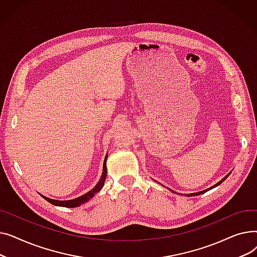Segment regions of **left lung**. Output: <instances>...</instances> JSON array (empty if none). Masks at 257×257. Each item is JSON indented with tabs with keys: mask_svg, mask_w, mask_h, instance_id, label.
Here are the masks:
<instances>
[{
	"mask_svg": "<svg viewBox=\"0 0 257 257\" xmlns=\"http://www.w3.org/2000/svg\"><path fill=\"white\" fill-rule=\"evenodd\" d=\"M228 176H229V174L227 175V176H225V177H224V178H223V179H222L221 181H219L218 183H215V184H214V185H212L211 187L207 188V190H204V191H201V192H198V193H193V194H188V195H187V197H193V196H198V195H201V194H204L205 192H207V191L211 190V188H213V187H215V186H218V185H220V184H221V183H222V182H223V181H224V180H225V179H226V178H227Z\"/></svg>",
	"mask_w": 257,
	"mask_h": 257,
	"instance_id": "1",
	"label": "left lung"
}]
</instances>
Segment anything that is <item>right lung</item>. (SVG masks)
<instances>
[{"label":"right lung","mask_w":257,"mask_h":257,"mask_svg":"<svg viewBox=\"0 0 257 257\" xmlns=\"http://www.w3.org/2000/svg\"><path fill=\"white\" fill-rule=\"evenodd\" d=\"M106 160H107V154L105 156V159H104V163H103V173H102V176H101V179L99 180V182L97 183V185L94 186L91 191H89L88 193H86L85 195L83 196H80L76 199H73V200H65V201H59V200H54V199H50L48 197H45L42 195V197L47 200L48 202H50L51 204L53 205H56V206H62V207H77V206H80L81 204L85 203V202H87L90 198H92L94 196V194H97L101 191V188L103 187L104 185V182H105V179H106V175H107V168H106Z\"/></svg>","instance_id":"obj_1"}]
</instances>
